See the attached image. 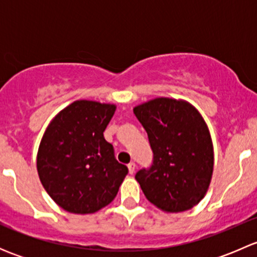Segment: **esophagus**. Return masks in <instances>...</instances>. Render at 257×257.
<instances>
[{"mask_svg":"<svg viewBox=\"0 0 257 257\" xmlns=\"http://www.w3.org/2000/svg\"><path fill=\"white\" fill-rule=\"evenodd\" d=\"M128 169H129V174H133V173L136 172V164H134L133 162L129 163V164H128Z\"/></svg>","mask_w":257,"mask_h":257,"instance_id":"obj_1","label":"esophagus"}]
</instances>
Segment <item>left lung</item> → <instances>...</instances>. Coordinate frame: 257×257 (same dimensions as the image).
I'll return each mask as SVG.
<instances>
[{"label": "left lung", "instance_id": "8db88e82", "mask_svg": "<svg viewBox=\"0 0 257 257\" xmlns=\"http://www.w3.org/2000/svg\"><path fill=\"white\" fill-rule=\"evenodd\" d=\"M153 152L149 168L136 179L145 198L169 212L185 211L205 195L214 168L209 129L186 102L157 98L133 109Z\"/></svg>", "mask_w": 257, "mask_h": 257}]
</instances>
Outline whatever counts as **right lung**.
I'll list each match as a JSON object with an SVG mask.
<instances>
[{
	"label": "right lung",
	"mask_w": 257,
	"mask_h": 257,
	"mask_svg": "<svg viewBox=\"0 0 257 257\" xmlns=\"http://www.w3.org/2000/svg\"><path fill=\"white\" fill-rule=\"evenodd\" d=\"M115 105L76 100L51 121L37 170L48 195L66 211L92 214L112 203L128 174L103 132Z\"/></svg>",
	"instance_id": "1"
}]
</instances>
